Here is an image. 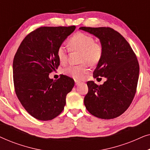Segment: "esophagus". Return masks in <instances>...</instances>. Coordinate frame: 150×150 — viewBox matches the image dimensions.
Listing matches in <instances>:
<instances>
[{
    "label": "esophagus",
    "instance_id": "34e87169",
    "mask_svg": "<svg viewBox=\"0 0 150 150\" xmlns=\"http://www.w3.org/2000/svg\"><path fill=\"white\" fill-rule=\"evenodd\" d=\"M75 83H76V85H79V84L81 83V82L78 81H75Z\"/></svg>",
    "mask_w": 150,
    "mask_h": 150
}]
</instances>
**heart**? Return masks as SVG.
I'll use <instances>...</instances> for the list:
<instances>
[{"label":"heart","instance_id":"obj_1","mask_svg":"<svg viewBox=\"0 0 150 150\" xmlns=\"http://www.w3.org/2000/svg\"><path fill=\"white\" fill-rule=\"evenodd\" d=\"M69 48L71 51L81 52L80 63L82 64L70 65L63 69V73L76 80H81L89 71L87 64L90 66L97 65L103 55V46L101 43L96 42L93 37L83 33H77L69 40ZM57 57L61 63L68 58V51L65 46H60L57 50Z\"/></svg>","mask_w":150,"mask_h":150}]
</instances>
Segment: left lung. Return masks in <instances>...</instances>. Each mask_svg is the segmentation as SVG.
Returning a JSON list of instances; mask_svg holds the SVG:
<instances>
[{"label":"left lung","mask_w":150,"mask_h":150,"mask_svg":"<svg viewBox=\"0 0 150 150\" xmlns=\"http://www.w3.org/2000/svg\"><path fill=\"white\" fill-rule=\"evenodd\" d=\"M79 28L100 40L103 55L93 71V77L106 79L100 85L87 82L89 91L84 104L88 111L98 118H115L128 109L136 93L139 75L136 54L124 37L111 28Z\"/></svg>","instance_id":"1"}]
</instances>
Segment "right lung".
I'll list each match as a JSON object with an SVG mask.
<instances>
[{
	"instance_id": "add662e5",
	"label": "right lung",
	"mask_w": 150,
	"mask_h": 150,
	"mask_svg": "<svg viewBox=\"0 0 150 150\" xmlns=\"http://www.w3.org/2000/svg\"><path fill=\"white\" fill-rule=\"evenodd\" d=\"M75 26H43L24 39L13 62V79L16 96L32 117L42 121L59 115L66 103V96L74 81L65 75L58 80L49 74L60 64L57 50L74 31Z\"/></svg>"
}]
</instances>
